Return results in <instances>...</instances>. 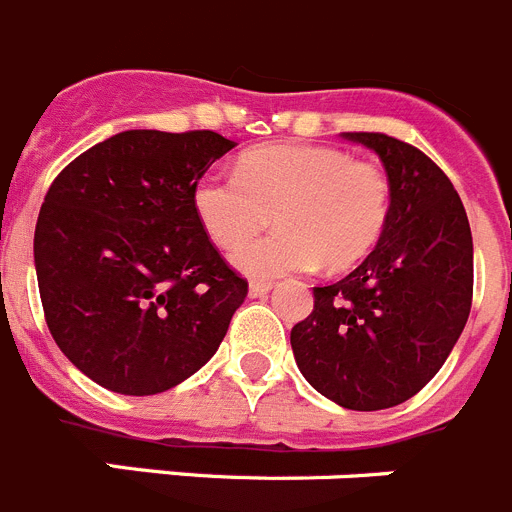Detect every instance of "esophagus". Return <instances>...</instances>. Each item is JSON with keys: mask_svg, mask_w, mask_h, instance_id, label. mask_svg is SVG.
I'll list each match as a JSON object with an SVG mask.
<instances>
[{"mask_svg": "<svg viewBox=\"0 0 512 512\" xmlns=\"http://www.w3.org/2000/svg\"><path fill=\"white\" fill-rule=\"evenodd\" d=\"M267 290H273V283H267V280H252L250 283V296H265Z\"/></svg>", "mask_w": 512, "mask_h": 512, "instance_id": "1", "label": "esophagus"}]
</instances>
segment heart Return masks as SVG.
I'll return each instance as SVG.
<instances>
[{"instance_id":"b5f03b06","label":"heart","mask_w":512,"mask_h":512,"mask_svg":"<svg viewBox=\"0 0 512 512\" xmlns=\"http://www.w3.org/2000/svg\"><path fill=\"white\" fill-rule=\"evenodd\" d=\"M390 178L372 160L336 147L267 145L250 150L237 173H209L193 188V211L211 242L242 245L270 224L278 232L239 247L234 265L252 278L347 270L365 260L390 219Z\"/></svg>"}]
</instances>
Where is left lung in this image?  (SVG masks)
I'll list each match as a JSON object with an SVG mask.
<instances>
[{
  "instance_id": "8db88e82",
  "label": "left lung",
  "mask_w": 512,
  "mask_h": 512,
  "mask_svg": "<svg viewBox=\"0 0 512 512\" xmlns=\"http://www.w3.org/2000/svg\"><path fill=\"white\" fill-rule=\"evenodd\" d=\"M380 155L390 219L347 278L313 288L290 331L298 370L349 411L405 403L446 362L472 308V232L459 193L418 147L382 132H344Z\"/></svg>"
}]
</instances>
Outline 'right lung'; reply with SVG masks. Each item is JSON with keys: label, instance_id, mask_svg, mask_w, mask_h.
<instances>
[{"label": "right lung", "instance_id": "obj_1", "mask_svg": "<svg viewBox=\"0 0 512 512\" xmlns=\"http://www.w3.org/2000/svg\"><path fill=\"white\" fill-rule=\"evenodd\" d=\"M234 147L211 130L119 132L55 176L35 227L55 344L101 388L155 395L222 344L247 280L193 211V188Z\"/></svg>", "mask_w": 512, "mask_h": 512}]
</instances>
